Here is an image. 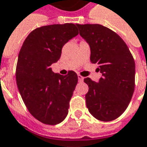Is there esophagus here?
<instances>
[{
    "label": "esophagus",
    "mask_w": 147,
    "mask_h": 147,
    "mask_svg": "<svg viewBox=\"0 0 147 147\" xmlns=\"http://www.w3.org/2000/svg\"><path fill=\"white\" fill-rule=\"evenodd\" d=\"M78 80H79L80 82H82V81L84 80V77L81 76L80 75H78Z\"/></svg>",
    "instance_id": "1"
}]
</instances>
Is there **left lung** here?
Masks as SVG:
<instances>
[{
  "mask_svg": "<svg viewBox=\"0 0 147 147\" xmlns=\"http://www.w3.org/2000/svg\"><path fill=\"white\" fill-rule=\"evenodd\" d=\"M80 35L91 49L90 59L102 73L98 83L85 78V95L89 112L95 119L108 122L127 109L134 91L135 63L126 43L119 35L101 24H76Z\"/></svg>",
  "mask_w": 147,
  "mask_h": 147,
  "instance_id": "1",
  "label": "left lung"
}]
</instances>
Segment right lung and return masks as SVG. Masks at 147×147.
I'll use <instances>...</instances> for the list:
<instances>
[{
  "instance_id": "add662e5",
  "label": "right lung",
  "mask_w": 147,
  "mask_h": 147,
  "mask_svg": "<svg viewBox=\"0 0 147 147\" xmlns=\"http://www.w3.org/2000/svg\"><path fill=\"white\" fill-rule=\"evenodd\" d=\"M78 34L74 24L42 26L31 32L20 49L16 70L18 90L31 115L43 123L56 125L67 115L77 74L54 73L50 66L59 60L63 45Z\"/></svg>"
}]
</instances>
